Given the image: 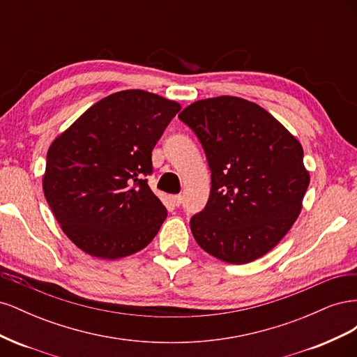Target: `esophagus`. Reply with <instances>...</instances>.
Returning a JSON list of instances; mask_svg holds the SVG:
<instances>
[{
	"label": "esophagus",
	"instance_id": "obj_1",
	"mask_svg": "<svg viewBox=\"0 0 357 357\" xmlns=\"http://www.w3.org/2000/svg\"><path fill=\"white\" fill-rule=\"evenodd\" d=\"M171 199H172V202H174L176 207H180L181 202H183V197L181 195H172Z\"/></svg>",
	"mask_w": 357,
	"mask_h": 357
}]
</instances>
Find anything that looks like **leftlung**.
I'll return each mask as SVG.
<instances>
[{
  "instance_id": "left-lung-1",
  "label": "left lung",
  "mask_w": 357,
  "mask_h": 357,
  "mask_svg": "<svg viewBox=\"0 0 357 357\" xmlns=\"http://www.w3.org/2000/svg\"><path fill=\"white\" fill-rule=\"evenodd\" d=\"M201 142L211 171L210 198L190 219L202 250L228 264L256 261L289 232L310 185L304 150L261 105L218 96L180 114Z\"/></svg>"
}]
</instances>
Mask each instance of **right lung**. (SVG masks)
<instances>
[{"label": "right lung", "instance_id": "1", "mask_svg": "<svg viewBox=\"0 0 357 357\" xmlns=\"http://www.w3.org/2000/svg\"><path fill=\"white\" fill-rule=\"evenodd\" d=\"M180 104L139 89L93 104L49 147L43 190L62 231L101 259L137 253L167 208L150 190L152 150Z\"/></svg>", "mask_w": 357, "mask_h": 357}]
</instances>
